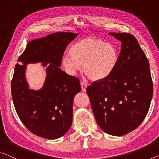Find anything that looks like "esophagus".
<instances>
[{"mask_svg": "<svg viewBox=\"0 0 159 159\" xmlns=\"http://www.w3.org/2000/svg\"><path fill=\"white\" fill-rule=\"evenodd\" d=\"M80 85H81V89L83 92H85L86 88H87V84L84 82H80Z\"/></svg>", "mask_w": 159, "mask_h": 159, "instance_id": "obj_1", "label": "esophagus"}]
</instances>
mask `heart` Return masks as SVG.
I'll list each match as a JSON object with an SVG mask.
<instances>
[{
	"mask_svg": "<svg viewBox=\"0 0 159 159\" xmlns=\"http://www.w3.org/2000/svg\"><path fill=\"white\" fill-rule=\"evenodd\" d=\"M69 55H64L61 66L67 74L74 76L83 71L94 81L107 79L118 65L119 50L110 43L94 37L85 38L74 43Z\"/></svg>",
	"mask_w": 159,
	"mask_h": 159,
	"instance_id": "1",
	"label": "heart"
}]
</instances>
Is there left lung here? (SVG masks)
Here are the masks:
<instances>
[{"label":"left lung","instance_id":"8db88e82","mask_svg":"<svg viewBox=\"0 0 159 159\" xmlns=\"http://www.w3.org/2000/svg\"><path fill=\"white\" fill-rule=\"evenodd\" d=\"M121 42L118 65L107 79L86 89L96 121L111 135L122 136L143 121L153 96L149 63L133 35L109 33Z\"/></svg>","mask_w":159,"mask_h":159}]
</instances>
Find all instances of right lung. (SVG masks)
Segmentation results:
<instances>
[{
  "mask_svg": "<svg viewBox=\"0 0 159 159\" xmlns=\"http://www.w3.org/2000/svg\"><path fill=\"white\" fill-rule=\"evenodd\" d=\"M78 36L57 32L28 43L18 59L11 82L12 98L18 116L26 128L48 139L62 137L72 123L73 102L81 88L79 79L61 71V60L67 45ZM42 63L47 78L40 90L29 89L26 65Z\"/></svg>",
  "mask_w": 159,
  "mask_h": 159,
  "instance_id": "right-lung-1",
  "label": "right lung"
}]
</instances>
